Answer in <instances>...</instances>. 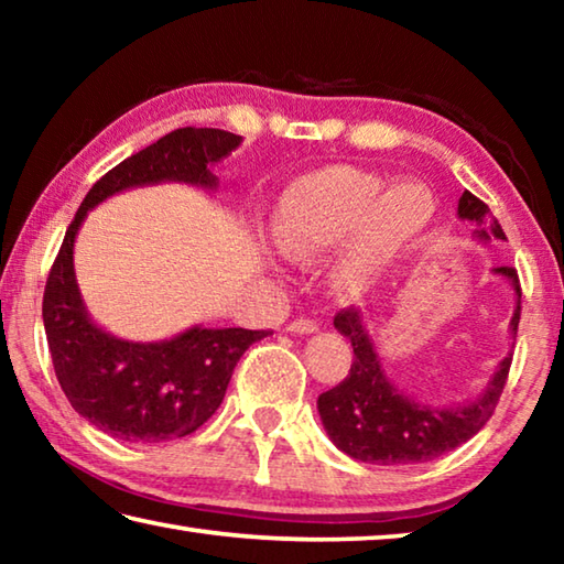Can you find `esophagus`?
Returning a JSON list of instances; mask_svg holds the SVG:
<instances>
[{"label":"esophagus","instance_id":"1","mask_svg":"<svg viewBox=\"0 0 564 564\" xmlns=\"http://www.w3.org/2000/svg\"><path fill=\"white\" fill-rule=\"evenodd\" d=\"M316 328H318L316 321H311V318H295L289 323L291 333H313Z\"/></svg>","mask_w":564,"mask_h":564}]
</instances>
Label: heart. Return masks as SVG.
<instances>
[{"label":"heart","instance_id":"obj_1","mask_svg":"<svg viewBox=\"0 0 564 564\" xmlns=\"http://www.w3.org/2000/svg\"><path fill=\"white\" fill-rule=\"evenodd\" d=\"M383 189V178L352 166L323 169L301 178L285 191L275 214V251L289 263L308 265L356 228L346 259L338 265V279L346 289H362L423 231L431 216V202L420 186L403 184L386 195ZM417 197L424 202V212L411 223L421 202ZM390 213L398 227L389 224Z\"/></svg>","mask_w":564,"mask_h":564}]
</instances>
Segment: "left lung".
<instances>
[{"instance_id": "left-lung-1", "label": "left lung", "mask_w": 564, "mask_h": 564, "mask_svg": "<svg viewBox=\"0 0 564 564\" xmlns=\"http://www.w3.org/2000/svg\"><path fill=\"white\" fill-rule=\"evenodd\" d=\"M457 214L467 221L488 224V231H477L480 238H505L498 218L490 216L488 204L470 191H465L457 204ZM495 273L508 275L518 293V311L512 316V330L520 323V279L512 265H498ZM343 336L352 346V362L348 376L336 388L318 395V413L323 425L343 453L373 465H413L435 460L455 451L492 417L500 403L502 388L508 383L512 356L500 362L498 373L485 388V393L465 408H431L415 403L390 383L380 368L378 352L370 343L362 318L356 308H343L333 318Z\"/></svg>"}]
</instances>
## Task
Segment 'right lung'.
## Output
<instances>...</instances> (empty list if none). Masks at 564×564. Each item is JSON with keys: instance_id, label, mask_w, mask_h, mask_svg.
<instances>
[{"instance_id": "right-lung-1", "label": "right lung", "mask_w": 564, "mask_h": 564, "mask_svg": "<svg viewBox=\"0 0 564 564\" xmlns=\"http://www.w3.org/2000/svg\"><path fill=\"white\" fill-rule=\"evenodd\" d=\"M241 144L224 129L184 127L123 159L89 188L44 285L54 373L76 413L129 443H166L198 431L226 395L236 362L269 330L191 328L166 343L119 340L94 326L74 281V236L89 208L117 191L188 181L216 186L212 164Z\"/></svg>"}]
</instances>
